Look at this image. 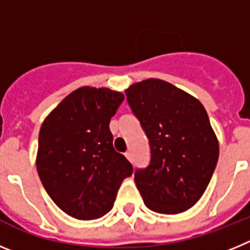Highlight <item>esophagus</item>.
<instances>
[{
    "label": "esophagus",
    "instance_id": "34e87169",
    "mask_svg": "<svg viewBox=\"0 0 250 250\" xmlns=\"http://www.w3.org/2000/svg\"><path fill=\"white\" fill-rule=\"evenodd\" d=\"M125 156H126V158L129 159L130 161L132 160V155H131V152H130V151H126V152H125Z\"/></svg>",
    "mask_w": 250,
    "mask_h": 250
}]
</instances>
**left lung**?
Returning a JSON list of instances; mask_svg holds the SVG:
<instances>
[{"mask_svg": "<svg viewBox=\"0 0 250 250\" xmlns=\"http://www.w3.org/2000/svg\"><path fill=\"white\" fill-rule=\"evenodd\" d=\"M125 94L149 139V165L135 170L145 205L161 214L185 211L202 198L219 158L204 106L159 79L134 83Z\"/></svg>", "mask_w": 250, "mask_h": 250, "instance_id": "left-lung-1", "label": "left lung"}]
</instances>
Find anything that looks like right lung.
I'll return each mask as SVG.
<instances>
[{"instance_id":"right-lung-1","label":"right lung","mask_w":250,"mask_h":250,"mask_svg":"<svg viewBox=\"0 0 250 250\" xmlns=\"http://www.w3.org/2000/svg\"><path fill=\"white\" fill-rule=\"evenodd\" d=\"M124 95L81 87L66 96L40 129L37 173L55 204L76 219H98L112 209L132 165L112 145L109 124Z\"/></svg>"}]
</instances>
